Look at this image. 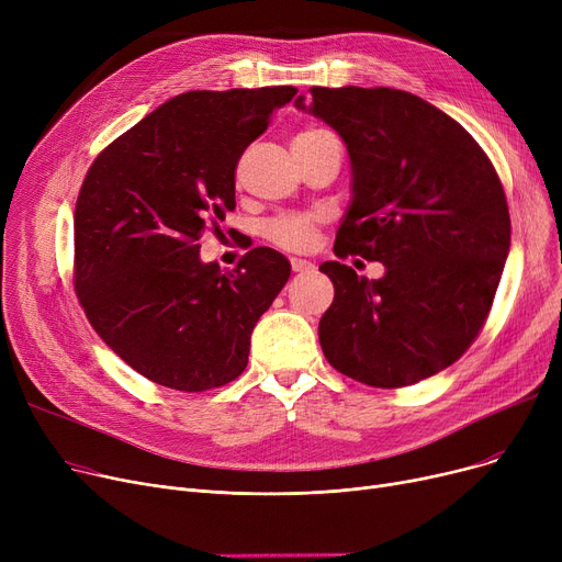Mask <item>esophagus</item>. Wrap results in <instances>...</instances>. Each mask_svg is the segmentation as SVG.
<instances>
[{
	"label": "esophagus",
	"mask_w": 562,
	"mask_h": 562,
	"mask_svg": "<svg viewBox=\"0 0 562 562\" xmlns=\"http://www.w3.org/2000/svg\"><path fill=\"white\" fill-rule=\"evenodd\" d=\"M291 269L296 273H305V271L314 269V263L307 259H301V257H291Z\"/></svg>",
	"instance_id": "esophagus-1"
}]
</instances>
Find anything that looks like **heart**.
Instances as JSON below:
<instances>
[{"label": "heart", "instance_id": "1", "mask_svg": "<svg viewBox=\"0 0 562 562\" xmlns=\"http://www.w3.org/2000/svg\"><path fill=\"white\" fill-rule=\"evenodd\" d=\"M318 132L321 130H305L296 138L314 136ZM321 223H323V216L318 212H286L266 221L261 227V234L266 241H271L282 250H307L316 241V232Z\"/></svg>", "mask_w": 562, "mask_h": 562}]
</instances>
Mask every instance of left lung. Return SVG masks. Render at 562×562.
Listing matches in <instances>:
<instances>
[{
  "mask_svg": "<svg viewBox=\"0 0 562 562\" xmlns=\"http://www.w3.org/2000/svg\"><path fill=\"white\" fill-rule=\"evenodd\" d=\"M310 95L352 168L335 255L385 266L380 280L318 266L335 284L318 323L323 356L369 387L415 385L460 360L485 326L510 250L504 187L474 136L417 95L385 86Z\"/></svg>",
  "mask_w": 562,
  "mask_h": 562,
  "instance_id": "left-lung-1",
  "label": "left lung"
}]
</instances>
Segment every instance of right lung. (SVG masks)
Returning a JSON list of instances; mask_svg holds the SVG:
<instances>
[{
  "label": "right lung",
  "mask_w": 562,
  "mask_h": 562,
  "mask_svg": "<svg viewBox=\"0 0 562 562\" xmlns=\"http://www.w3.org/2000/svg\"><path fill=\"white\" fill-rule=\"evenodd\" d=\"M293 86L189 91L109 143L75 206L72 282L100 339L143 378L206 392L239 378L259 316L291 266L273 248L236 269L200 261V236L236 206L234 170Z\"/></svg>",
  "instance_id": "right-lung-1"
}]
</instances>
